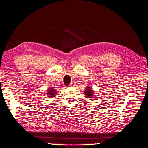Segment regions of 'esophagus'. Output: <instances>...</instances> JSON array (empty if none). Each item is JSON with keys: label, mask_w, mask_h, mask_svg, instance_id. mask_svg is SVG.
Returning a JSON list of instances; mask_svg holds the SVG:
<instances>
[{"label": "esophagus", "mask_w": 148, "mask_h": 148, "mask_svg": "<svg viewBox=\"0 0 148 148\" xmlns=\"http://www.w3.org/2000/svg\"><path fill=\"white\" fill-rule=\"evenodd\" d=\"M75 84H76L75 82H72L71 83L70 85H69V86H75Z\"/></svg>", "instance_id": "1"}]
</instances>
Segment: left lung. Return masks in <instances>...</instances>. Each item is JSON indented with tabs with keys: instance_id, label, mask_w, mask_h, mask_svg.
Returning a JSON list of instances; mask_svg holds the SVG:
<instances>
[{
	"instance_id": "8db88e82",
	"label": "left lung",
	"mask_w": 148,
	"mask_h": 148,
	"mask_svg": "<svg viewBox=\"0 0 148 148\" xmlns=\"http://www.w3.org/2000/svg\"><path fill=\"white\" fill-rule=\"evenodd\" d=\"M93 90H92V88L89 86H88L85 89V90H84V94H85L86 97L87 98H93Z\"/></svg>"
}]
</instances>
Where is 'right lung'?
Returning <instances> with one entry per match:
<instances>
[{
	"mask_svg": "<svg viewBox=\"0 0 148 148\" xmlns=\"http://www.w3.org/2000/svg\"><path fill=\"white\" fill-rule=\"evenodd\" d=\"M56 94H57L56 90H55L53 88H49L48 89V91H47L46 95H48V97H54Z\"/></svg>",
	"mask_w": 148,
	"mask_h": 148,
	"instance_id": "right-lung-1",
	"label": "right lung"
}]
</instances>
